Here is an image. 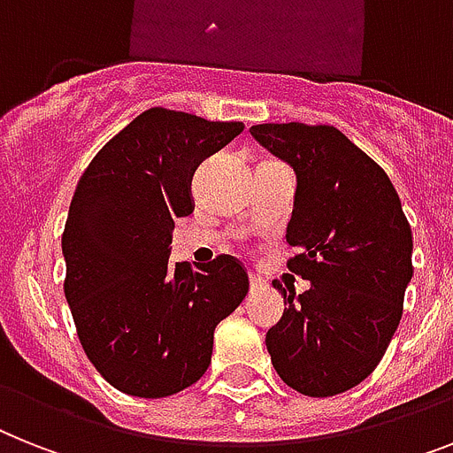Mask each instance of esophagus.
<instances>
[{
	"label": "esophagus",
	"instance_id": "esophagus-1",
	"mask_svg": "<svg viewBox=\"0 0 453 453\" xmlns=\"http://www.w3.org/2000/svg\"><path fill=\"white\" fill-rule=\"evenodd\" d=\"M250 287H252V291L264 289V280L257 278V275H250Z\"/></svg>",
	"mask_w": 453,
	"mask_h": 453
}]
</instances>
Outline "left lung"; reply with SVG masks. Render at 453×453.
I'll list each match as a JSON object with an SVG mask.
<instances>
[{"instance_id": "obj_1", "label": "left lung", "mask_w": 453, "mask_h": 453, "mask_svg": "<svg viewBox=\"0 0 453 453\" xmlns=\"http://www.w3.org/2000/svg\"><path fill=\"white\" fill-rule=\"evenodd\" d=\"M268 152L296 173L287 242L291 273L282 319L266 334L273 368L312 398L342 394L377 368L403 317L412 280V229L394 185L361 148L328 125H254Z\"/></svg>"}]
</instances>
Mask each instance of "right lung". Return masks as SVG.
I'll use <instances>...</instances> for the list:
<instances>
[{"label": "right lung", "mask_w": 453, "mask_h": 453, "mask_svg": "<svg viewBox=\"0 0 453 453\" xmlns=\"http://www.w3.org/2000/svg\"><path fill=\"white\" fill-rule=\"evenodd\" d=\"M242 129L150 108L78 180L62 234L65 296L85 354L122 394L164 398L199 382L215 326L248 296L229 254L196 271L168 264L175 218L194 211V171Z\"/></svg>", "instance_id": "obj_1"}]
</instances>
